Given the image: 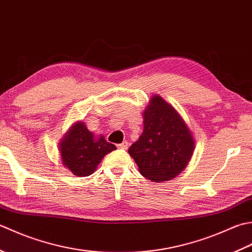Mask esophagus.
I'll return each mask as SVG.
<instances>
[{
    "label": "esophagus",
    "mask_w": 252,
    "mask_h": 252,
    "mask_svg": "<svg viewBox=\"0 0 252 252\" xmlns=\"http://www.w3.org/2000/svg\"><path fill=\"white\" fill-rule=\"evenodd\" d=\"M128 146H129V143H128L127 141H123L122 143H120V145H117V148L119 149H127L128 148Z\"/></svg>",
    "instance_id": "1"
}]
</instances>
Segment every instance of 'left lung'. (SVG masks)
I'll return each mask as SVG.
<instances>
[{"label":"left lung","mask_w":252,"mask_h":252,"mask_svg":"<svg viewBox=\"0 0 252 252\" xmlns=\"http://www.w3.org/2000/svg\"><path fill=\"white\" fill-rule=\"evenodd\" d=\"M194 148L191 131L174 107L155 95L143 113V131L129 155L143 177L152 182L174 178L187 166Z\"/></svg>","instance_id":"obj_1"}]
</instances>
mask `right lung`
I'll use <instances>...</instances> for the list:
<instances>
[{"instance_id":"1","label":"right lung","mask_w":252,"mask_h":252,"mask_svg":"<svg viewBox=\"0 0 252 252\" xmlns=\"http://www.w3.org/2000/svg\"><path fill=\"white\" fill-rule=\"evenodd\" d=\"M116 147L103 136L96 138L87 129L84 123H76L61 142L62 162L76 176H88L97 164Z\"/></svg>"}]
</instances>
